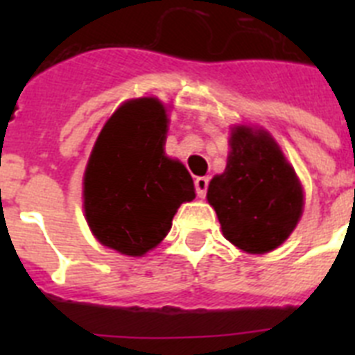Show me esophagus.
Segmentation results:
<instances>
[{"instance_id":"34e87169","label":"esophagus","mask_w":355,"mask_h":355,"mask_svg":"<svg viewBox=\"0 0 355 355\" xmlns=\"http://www.w3.org/2000/svg\"><path fill=\"white\" fill-rule=\"evenodd\" d=\"M208 184H209L208 178H197V180H196V193H197V197H200V199H205L206 192H208Z\"/></svg>"}]
</instances>
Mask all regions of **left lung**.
Masks as SVG:
<instances>
[{
	"mask_svg": "<svg viewBox=\"0 0 355 355\" xmlns=\"http://www.w3.org/2000/svg\"><path fill=\"white\" fill-rule=\"evenodd\" d=\"M229 146L224 174L209 181L208 202L233 245L249 254L270 252L299 224L302 184L265 130L231 128Z\"/></svg>",
	"mask_w": 355,
	"mask_h": 355,
	"instance_id": "1",
	"label": "left lung"
}]
</instances>
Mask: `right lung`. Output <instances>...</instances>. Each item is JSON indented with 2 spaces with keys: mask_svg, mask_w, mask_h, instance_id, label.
<instances>
[{
  "mask_svg": "<svg viewBox=\"0 0 355 355\" xmlns=\"http://www.w3.org/2000/svg\"><path fill=\"white\" fill-rule=\"evenodd\" d=\"M167 110L156 97L115 110L94 144L83 178V208L94 236L126 256H144L196 197L192 175L165 156Z\"/></svg>",
  "mask_w": 355,
  "mask_h": 355,
  "instance_id": "obj_1",
  "label": "right lung"
}]
</instances>
